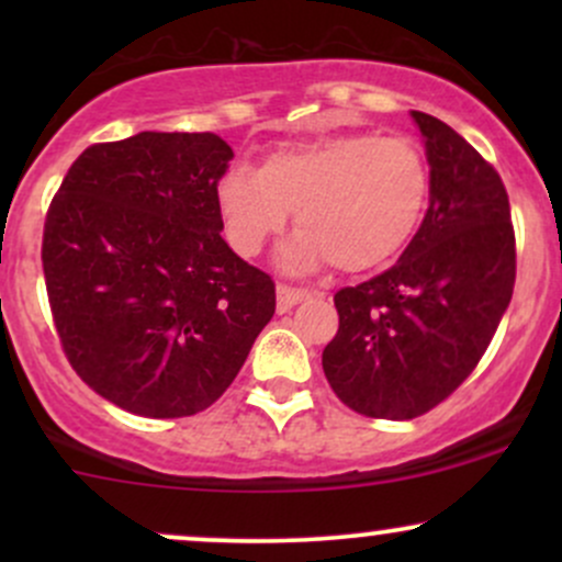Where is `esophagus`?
Here are the masks:
<instances>
[{"label":"esophagus","instance_id":"34e87169","mask_svg":"<svg viewBox=\"0 0 562 562\" xmlns=\"http://www.w3.org/2000/svg\"><path fill=\"white\" fill-rule=\"evenodd\" d=\"M303 299H308L306 290L301 288H288V285H277V312L285 314L295 303H301Z\"/></svg>","mask_w":562,"mask_h":562}]
</instances>
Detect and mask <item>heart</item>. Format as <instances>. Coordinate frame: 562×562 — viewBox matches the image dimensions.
<instances>
[{
  "label": "heart",
  "mask_w": 562,
  "mask_h": 562,
  "mask_svg": "<svg viewBox=\"0 0 562 562\" xmlns=\"http://www.w3.org/2000/svg\"><path fill=\"white\" fill-rule=\"evenodd\" d=\"M430 200V164L409 137L346 132L293 142L261 158L259 171L232 166L216 184L232 248L259 256L295 211L299 235L282 248L290 272L333 261L367 272L396 259L420 229Z\"/></svg>",
  "instance_id": "heart-1"
}]
</instances>
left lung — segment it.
<instances>
[{
  "mask_svg": "<svg viewBox=\"0 0 562 562\" xmlns=\"http://www.w3.org/2000/svg\"><path fill=\"white\" fill-rule=\"evenodd\" d=\"M430 164V205L402 259L335 293L338 333L322 370L348 409L412 420L465 383L515 285L502 177L454 128L412 111Z\"/></svg>",
  "mask_w": 562,
  "mask_h": 562,
  "instance_id": "8db88e82",
  "label": "left lung"
}]
</instances>
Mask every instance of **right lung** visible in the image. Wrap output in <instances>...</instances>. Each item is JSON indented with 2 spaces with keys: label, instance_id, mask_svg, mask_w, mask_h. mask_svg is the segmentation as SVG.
<instances>
[{
  "label": "right lung",
  "instance_id": "add662e5",
  "mask_svg": "<svg viewBox=\"0 0 562 562\" xmlns=\"http://www.w3.org/2000/svg\"><path fill=\"white\" fill-rule=\"evenodd\" d=\"M211 132H139L70 164L42 267L63 351L89 389L153 420L209 409L274 314V282L224 243Z\"/></svg>",
  "mask_w": 562,
  "mask_h": 562
}]
</instances>
